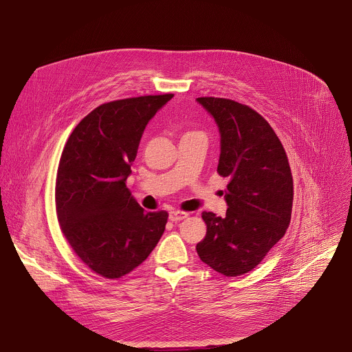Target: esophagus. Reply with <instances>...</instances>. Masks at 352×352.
Wrapping results in <instances>:
<instances>
[{"label":"esophagus","mask_w":352,"mask_h":352,"mask_svg":"<svg viewBox=\"0 0 352 352\" xmlns=\"http://www.w3.org/2000/svg\"><path fill=\"white\" fill-rule=\"evenodd\" d=\"M189 216V213H186V212H182V210H171L170 212V220L171 221H181V220H184V219H186Z\"/></svg>","instance_id":"esophagus-1"}]
</instances>
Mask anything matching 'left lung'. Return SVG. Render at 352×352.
Here are the masks:
<instances>
[{
  "mask_svg": "<svg viewBox=\"0 0 352 352\" xmlns=\"http://www.w3.org/2000/svg\"><path fill=\"white\" fill-rule=\"evenodd\" d=\"M221 135L217 173L230 182L226 217L204 212L206 236L200 261L236 277L254 270L284 236L292 212L294 182L283 143L254 109L223 97H197Z\"/></svg>",
  "mask_w": 352,
  "mask_h": 352,
  "instance_id": "obj_1",
  "label": "left lung"
}]
</instances>
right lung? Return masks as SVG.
<instances>
[{
	"label": "right lung",
	"mask_w": 352,
	"mask_h": 352,
	"mask_svg": "<svg viewBox=\"0 0 352 352\" xmlns=\"http://www.w3.org/2000/svg\"><path fill=\"white\" fill-rule=\"evenodd\" d=\"M171 93L104 103L69 135L56 179L60 228L96 274L117 280L142 265L162 238L168 213L143 212L126 188L144 126Z\"/></svg>",
	"instance_id": "right-lung-1"
}]
</instances>
